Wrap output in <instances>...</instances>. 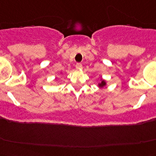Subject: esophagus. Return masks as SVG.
<instances>
[{
	"mask_svg": "<svg viewBox=\"0 0 156 156\" xmlns=\"http://www.w3.org/2000/svg\"><path fill=\"white\" fill-rule=\"evenodd\" d=\"M82 68H83V66L81 63H76V69H81Z\"/></svg>",
	"mask_w": 156,
	"mask_h": 156,
	"instance_id": "obj_1",
	"label": "esophagus"
}]
</instances>
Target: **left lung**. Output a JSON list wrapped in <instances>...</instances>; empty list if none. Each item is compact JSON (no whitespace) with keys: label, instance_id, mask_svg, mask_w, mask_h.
Here are the masks:
<instances>
[{"label":"left lung","instance_id":"1","mask_svg":"<svg viewBox=\"0 0 156 156\" xmlns=\"http://www.w3.org/2000/svg\"><path fill=\"white\" fill-rule=\"evenodd\" d=\"M106 84H107L106 81L104 80L101 79V82L98 83V87H99V88L101 89V88H103V87H104L105 86H106Z\"/></svg>","mask_w":156,"mask_h":156}]
</instances>
